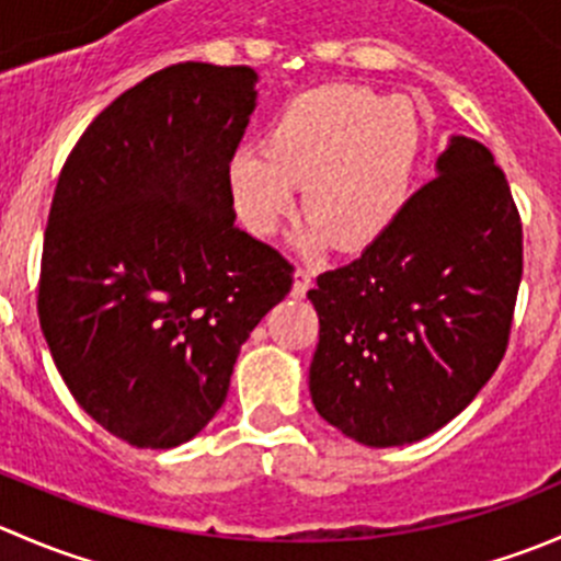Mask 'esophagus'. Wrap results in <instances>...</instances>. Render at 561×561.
<instances>
[{"instance_id": "esophagus-1", "label": "esophagus", "mask_w": 561, "mask_h": 561, "mask_svg": "<svg viewBox=\"0 0 561 561\" xmlns=\"http://www.w3.org/2000/svg\"><path fill=\"white\" fill-rule=\"evenodd\" d=\"M312 282H314L312 268H298L296 274H293V298L307 296V290L312 287Z\"/></svg>"}]
</instances>
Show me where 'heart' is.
Here are the masks:
<instances>
[{
  "label": "heart",
  "instance_id": "b5f03b06",
  "mask_svg": "<svg viewBox=\"0 0 561 561\" xmlns=\"http://www.w3.org/2000/svg\"><path fill=\"white\" fill-rule=\"evenodd\" d=\"M421 149V127L401 98L331 83L296 94L276 111L257 146H239L225 165V186L247 233L268 239L296 211L336 249L380 239L399 217Z\"/></svg>",
  "mask_w": 561,
  "mask_h": 561
}]
</instances>
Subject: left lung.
<instances>
[{"label":"left lung","instance_id":"8db88e82","mask_svg":"<svg viewBox=\"0 0 561 561\" xmlns=\"http://www.w3.org/2000/svg\"><path fill=\"white\" fill-rule=\"evenodd\" d=\"M522 219L494 154L450 135L437 179L358 260L309 290L314 410L369 448L450 423L505 355L522 285Z\"/></svg>","mask_w":561,"mask_h":561}]
</instances>
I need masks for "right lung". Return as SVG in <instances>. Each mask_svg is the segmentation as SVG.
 <instances>
[{
  "mask_svg": "<svg viewBox=\"0 0 561 561\" xmlns=\"http://www.w3.org/2000/svg\"><path fill=\"white\" fill-rule=\"evenodd\" d=\"M254 83L252 67H165L89 124L56 181L39 328L83 412L135 448L201 434L290 293L293 265L236 228L225 186Z\"/></svg>",
  "mask_w": 561,
  "mask_h": 561,
  "instance_id": "obj_1",
  "label": "right lung"
}]
</instances>
